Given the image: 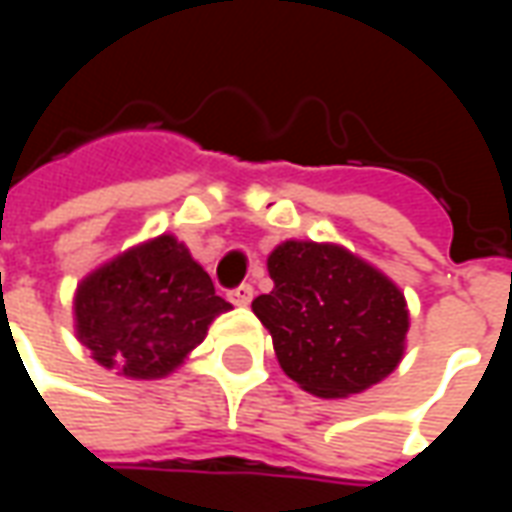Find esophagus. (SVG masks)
Listing matches in <instances>:
<instances>
[{
  "label": "esophagus",
  "mask_w": 512,
  "mask_h": 512,
  "mask_svg": "<svg viewBox=\"0 0 512 512\" xmlns=\"http://www.w3.org/2000/svg\"><path fill=\"white\" fill-rule=\"evenodd\" d=\"M255 296V288L252 285H238L235 290H230V301L235 307H249V301Z\"/></svg>",
  "instance_id": "1"
}]
</instances>
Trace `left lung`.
Listing matches in <instances>:
<instances>
[{
  "instance_id": "left-lung-1",
  "label": "left lung",
  "mask_w": 512,
  "mask_h": 512,
  "mask_svg": "<svg viewBox=\"0 0 512 512\" xmlns=\"http://www.w3.org/2000/svg\"><path fill=\"white\" fill-rule=\"evenodd\" d=\"M274 290L252 301L285 376L315 397L381 384L406 354L408 304L384 271L340 244L282 241Z\"/></svg>"
}]
</instances>
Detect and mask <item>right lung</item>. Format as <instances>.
<instances>
[{"label":"right lung","mask_w":512,"mask_h":512,"mask_svg":"<svg viewBox=\"0 0 512 512\" xmlns=\"http://www.w3.org/2000/svg\"><path fill=\"white\" fill-rule=\"evenodd\" d=\"M208 271L175 235H156L90 271L73 293L79 343L134 381L175 373L222 312Z\"/></svg>","instance_id":"add662e5"}]
</instances>
